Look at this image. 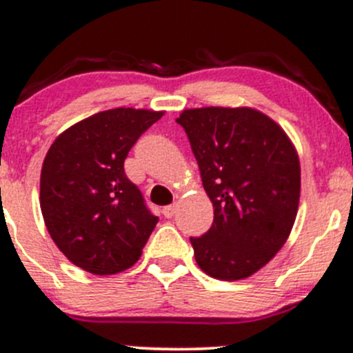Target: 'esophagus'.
I'll return each instance as SVG.
<instances>
[{
  "label": "esophagus",
  "instance_id": "obj_1",
  "mask_svg": "<svg viewBox=\"0 0 353 353\" xmlns=\"http://www.w3.org/2000/svg\"><path fill=\"white\" fill-rule=\"evenodd\" d=\"M176 212V205L172 204V205H166V208H163V214H165V218H172L173 214Z\"/></svg>",
  "mask_w": 353,
  "mask_h": 353
}]
</instances>
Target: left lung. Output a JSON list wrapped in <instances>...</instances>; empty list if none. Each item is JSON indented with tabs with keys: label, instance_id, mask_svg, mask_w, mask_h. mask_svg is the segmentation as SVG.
Returning <instances> with one entry per match:
<instances>
[{
	"label": "left lung",
	"instance_id": "obj_1",
	"mask_svg": "<svg viewBox=\"0 0 353 353\" xmlns=\"http://www.w3.org/2000/svg\"><path fill=\"white\" fill-rule=\"evenodd\" d=\"M176 123L190 141L214 221L190 236L205 274L235 281L266 266L292 232L300 163L283 128L252 108H195Z\"/></svg>",
	"mask_w": 353,
	"mask_h": 353
}]
</instances>
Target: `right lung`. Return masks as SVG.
<instances>
[{
  "label": "right lung",
  "instance_id": "add662e5",
  "mask_svg": "<svg viewBox=\"0 0 353 353\" xmlns=\"http://www.w3.org/2000/svg\"><path fill=\"white\" fill-rule=\"evenodd\" d=\"M163 111L114 108L59 134L41 170V211L70 263L92 274L134 266L158 216L145 205L123 163Z\"/></svg>",
  "mask_w": 353,
  "mask_h": 353
}]
</instances>
